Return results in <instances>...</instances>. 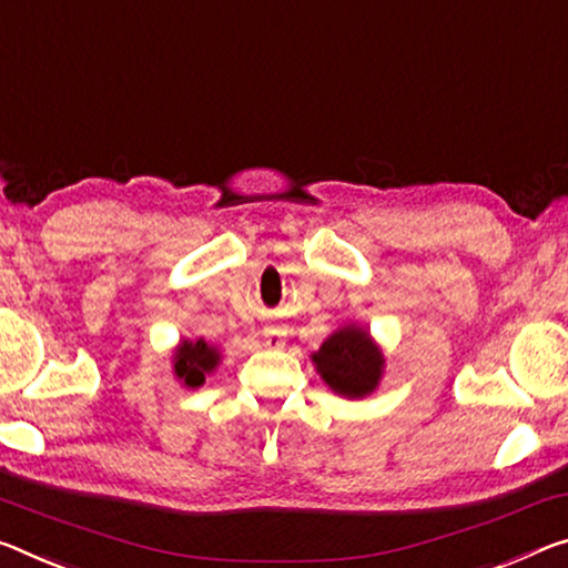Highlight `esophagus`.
Instances as JSON below:
<instances>
[{
	"label": "esophagus",
	"instance_id": "obj_1",
	"mask_svg": "<svg viewBox=\"0 0 568 568\" xmlns=\"http://www.w3.org/2000/svg\"><path fill=\"white\" fill-rule=\"evenodd\" d=\"M263 341H265V346L273 348V351L283 348L285 346V331H283V326H267Z\"/></svg>",
	"mask_w": 568,
	"mask_h": 568
}]
</instances>
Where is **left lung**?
<instances>
[{
  "label": "left lung",
  "mask_w": 568,
  "mask_h": 568,
  "mask_svg": "<svg viewBox=\"0 0 568 568\" xmlns=\"http://www.w3.org/2000/svg\"><path fill=\"white\" fill-rule=\"evenodd\" d=\"M318 376L331 392L346 399H364L379 389L384 376V354L372 333L346 323L311 354Z\"/></svg>",
  "instance_id": "left-lung-1"
}]
</instances>
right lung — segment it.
Returning <instances> with one entry per match:
<instances>
[{"mask_svg": "<svg viewBox=\"0 0 568 568\" xmlns=\"http://www.w3.org/2000/svg\"><path fill=\"white\" fill-rule=\"evenodd\" d=\"M220 362L222 354L217 346H210L204 338H182L174 348V356H171V372L186 389H200Z\"/></svg>", "mask_w": 568, "mask_h": 568, "instance_id": "right-lung-1", "label": "right lung"}]
</instances>
